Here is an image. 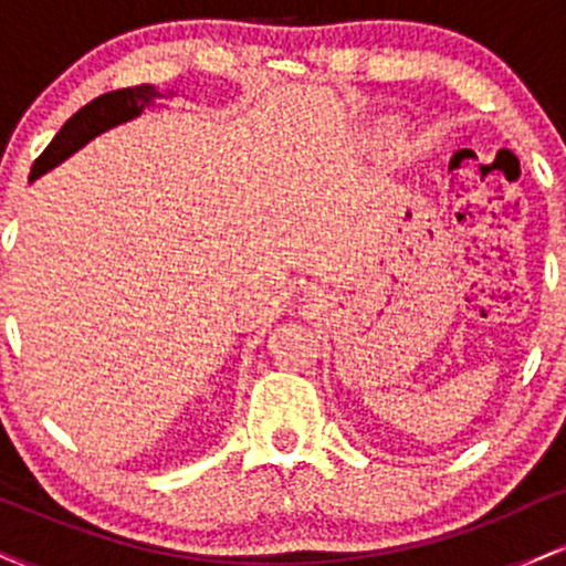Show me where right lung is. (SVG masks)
<instances>
[{
	"label": "right lung",
	"instance_id": "1",
	"mask_svg": "<svg viewBox=\"0 0 566 566\" xmlns=\"http://www.w3.org/2000/svg\"><path fill=\"white\" fill-rule=\"evenodd\" d=\"M157 97H165L154 84H138V87L127 90H114L95 101H90L87 106H82L66 125L61 127V133L55 135L53 143L42 151V157L31 167V180L42 178L44 172H50L53 167L66 161L71 154L80 151L82 146H87L90 140L97 138L101 133L112 129L116 125H125V122L135 119L143 114V108L151 106Z\"/></svg>",
	"mask_w": 566,
	"mask_h": 566
}]
</instances>
